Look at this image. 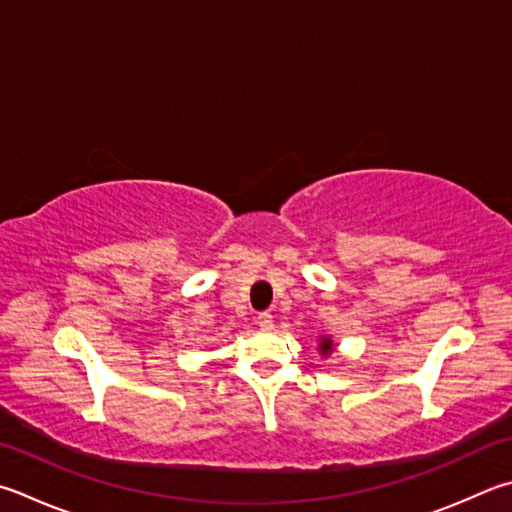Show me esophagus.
<instances>
[{"instance_id":"1","label":"esophagus","mask_w":512,"mask_h":512,"mask_svg":"<svg viewBox=\"0 0 512 512\" xmlns=\"http://www.w3.org/2000/svg\"><path fill=\"white\" fill-rule=\"evenodd\" d=\"M257 324H259V327H262L264 331H273V327H275L273 315H271V313H259Z\"/></svg>"}]
</instances>
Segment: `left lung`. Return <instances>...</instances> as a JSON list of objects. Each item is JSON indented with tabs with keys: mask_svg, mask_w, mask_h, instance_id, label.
<instances>
[{
	"mask_svg": "<svg viewBox=\"0 0 512 512\" xmlns=\"http://www.w3.org/2000/svg\"><path fill=\"white\" fill-rule=\"evenodd\" d=\"M318 351L322 358H329L333 351H336V342H333L331 336H320L318 338Z\"/></svg>",
	"mask_w": 512,
	"mask_h": 512,
	"instance_id": "8db88e82",
	"label": "left lung"
}]
</instances>
